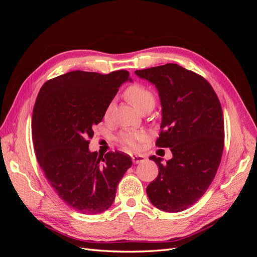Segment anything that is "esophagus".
I'll use <instances>...</instances> for the list:
<instances>
[{
    "label": "esophagus",
    "mask_w": 257,
    "mask_h": 257,
    "mask_svg": "<svg viewBox=\"0 0 257 257\" xmlns=\"http://www.w3.org/2000/svg\"><path fill=\"white\" fill-rule=\"evenodd\" d=\"M132 161H133L134 164H139V163H143L146 161V157L142 154H134L132 155Z\"/></svg>",
    "instance_id": "obj_1"
}]
</instances>
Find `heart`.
I'll use <instances>...</instances> for the list:
<instances>
[{"mask_svg":"<svg viewBox=\"0 0 257 257\" xmlns=\"http://www.w3.org/2000/svg\"><path fill=\"white\" fill-rule=\"evenodd\" d=\"M124 95L133 104L138 110L143 109L144 107L153 105L154 106V96L152 93L145 88L142 84H132L124 92ZM111 104L106 107L104 113L105 118H108L111 111ZM146 139L144 132L139 131H123L118 136V142L127 149L137 150L141 147V143Z\"/></svg>","mask_w":257,"mask_h":257,"instance_id":"obj_1","label":"heart"}]
</instances>
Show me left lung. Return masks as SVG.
Listing matches in <instances>:
<instances>
[{"instance_id":"8db88e82","label":"left lung","mask_w":257,"mask_h":257,"mask_svg":"<svg viewBox=\"0 0 257 257\" xmlns=\"http://www.w3.org/2000/svg\"><path fill=\"white\" fill-rule=\"evenodd\" d=\"M135 74L157 87L162 105L160 148L173 158L150 157L159 175L147 186L153 206L180 212L204 195L215 177L224 149L223 111L214 90L200 75L168 63Z\"/></svg>"}]
</instances>
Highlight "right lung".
<instances>
[{"label": "right lung", "mask_w": 257, "mask_h": 257, "mask_svg": "<svg viewBox=\"0 0 257 257\" xmlns=\"http://www.w3.org/2000/svg\"><path fill=\"white\" fill-rule=\"evenodd\" d=\"M127 71H74L45 82L32 115L34 151L59 197L84 214L102 213L115 197L118 183L132 166L130 155L89 150L93 126L103 120Z\"/></svg>", "instance_id": "add662e5"}]
</instances>
